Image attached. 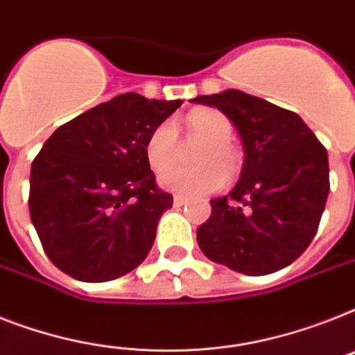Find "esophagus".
Masks as SVG:
<instances>
[{
	"label": "esophagus",
	"mask_w": 355,
	"mask_h": 355,
	"mask_svg": "<svg viewBox=\"0 0 355 355\" xmlns=\"http://www.w3.org/2000/svg\"><path fill=\"white\" fill-rule=\"evenodd\" d=\"M186 202H187L186 197H180V195H175V197H173V206H175V207L184 206Z\"/></svg>",
	"instance_id": "34e87169"
}]
</instances>
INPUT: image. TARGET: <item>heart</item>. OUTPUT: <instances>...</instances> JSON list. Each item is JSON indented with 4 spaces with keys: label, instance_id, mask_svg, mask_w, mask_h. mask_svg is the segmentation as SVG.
I'll use <instances>...</instances> for the list:
<instances>
[{
    "label": "heart",
    "instance_id": "obj_1",
    "mask_svg": "<svg viewBox=\"0 0 355 355\" xmlns=\"http://www.w3.org/2000/svg\"><path fill=\"white\" fill-rule=\"evenodd\" d=\"M187 132L202 140L195 164L198 168H171L160 177V186L171 193L200 197L220 189L226 178H233L239 173L237 151L233 149V123L224 112L217 109H197L187 114ZM146 160L153 171H164L169 168L177 153V129L171 122L158 123L146 140Z\"/></svg>",
    "mask_w": 355,
    "mask_h": 355
}]
</instances>
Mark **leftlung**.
<instances>
[{
  "label": "left lung",
  "instance_id": "8db88e82",
  "mask_svg": "<svg viewBox=\"0 0 355 355\" xmlns=\"http://www.w3.org/2000/svg\"><path fill=\"white\" fill-rule=\"evenodd\" d=\"M191 102L223 111L246 155L232 193L209 200L198 246L209 261L246 275L286 268L318 233L330 191L327 149L299 114L237 89Z\"/></svg>",
  "mask_w": 355,
  "mask_h": 355
}]
</instances>
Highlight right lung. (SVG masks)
Instances as JSON below:
<instances>
[{"label": "right lung", "mask_w": 355, "mask_h": 355, "mask_svg": "<svg viewBox=\"0 0 355 355\" xmlns=\"http://www.w3.org/2000/svg\"><path fill=\"white\" fill-rule=\"evenodd\" d=\"M182 100L114 96L51 135L31 168L28 211L56 268L103 282L142 264L173 197L146 160L149 132Z\"/></svg>", "instance_id": "add662e5"}]
</instances>
